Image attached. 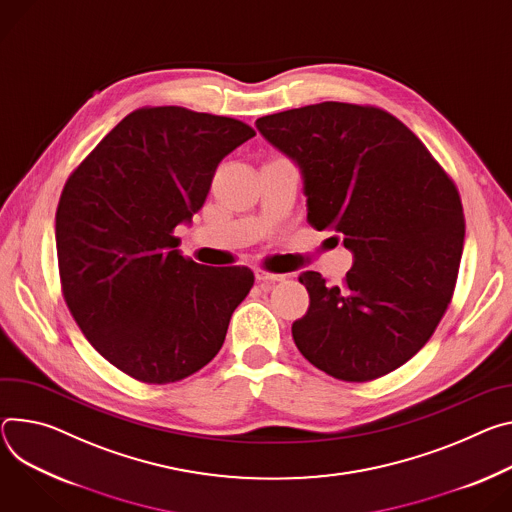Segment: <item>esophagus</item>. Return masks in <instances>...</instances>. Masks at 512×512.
<instances>
[{"instance_id":"obj_1","label":"esophagus","mask_w":512,"mask_h":512,"mask_svg":"<svg viewBox=\"0 0 512 512\" xmlns=\"http://www.w3.org/2000/svg\"><path fill=\"white\" fill-rule=\"evenodd\" d=\"M255 277L257 282H265V284H275V282H284L286 275L282 273H269L265 269H255Z\"/></svg>"}]
</instances>
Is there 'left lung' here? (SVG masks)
Here are the masks:
<instances>
[{
  "label": "left lung",
  "mask_w": 512,
  "mask_h": 512,
  "mask_svg": "<svg viewBox=\"0 0 512 512\" xmlns=\"http://www.w3.org/2000/svg\"><path fill=\"white\" fill-rule=\"evenodd\" d=\"M255 126L300 167L308 222L353 253L341 288L318 271L298 277L310 306L292 324L296 347L337 380L390 374L423 349L453 296L466 235L457 188L414 132L374 106L322 102Z\"/></svg>",
  "instance_id": "obj_1"
}]
</instances>
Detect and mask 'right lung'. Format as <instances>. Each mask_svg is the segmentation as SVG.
I'll list each match as a JSON object with an SVG mask.
<instances>
[{
    "label": "right lung",
    "mask_w": 512,
    "mask_h": 512,
    "mask_svg": "<svg viewBox=\"0 0 512 512\" xmlns=\"http://www.w3.org/2000/svg\"><path fill=\"white\" fill-rule=\"evenodd\" d=\"M255 136L179 106L118 122L67 179L57 208L65 302L104 359L147 384L196 374L220 351L249 267L185 259L173 228L204 206L218 163Z\"/></svg>",
    "instance_id": "add662e5"
}]
</instances>
